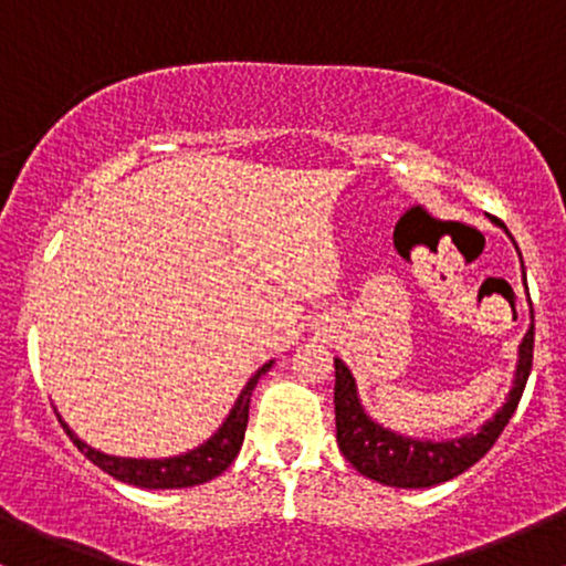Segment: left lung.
Segmentation results:
<instances>
[{
  "label": "left lung",
  "instance_id": "8db88e82",
  "mask_svg": "<svg viewBox=\"0 0 566 566\" xmlns=\"http://www.w3.org/2000/svg\"><path fill=\"white\" fill-rule=\"evenodd\" d=\"M492 220L500 229H505L497 218ZM532 348H535V324H530L527 335L518 346L513 388L505 405L476 433L450 441L401 437L391 428L375 423L361 407L350 369L340 359H335V428L343 458L361 476L375 479L386 486H401V490H420V486H433L460 476L492 450L503 428L509 426L511 415L516 412L532 369Z\"/></svg>",
  "mask_w": 566,
  "mask_h": 566
}]
</instances>
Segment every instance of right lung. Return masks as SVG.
<instances>
[{"mask_svg": "<svg viewBox=\"0 0 566 566\" xmlns=\"http://www.w3.org/2000/svg\"><path fill=\"white\" fill-rule=\"evenodd\" d=\"M271 365H274V361H265V365L247 380L239 399L233 401L229 418L223 420V426H220L205 444H199L197 450L191 452L175 454V458H116V454H106L101 450H93L90 444H84V441L63 423L61 415H57V420H61L69 439L76 444V450H80L87 460H93L97 469L106 471L108 476L119 479V482L143 486V490H180V486H197L220 476V473L233 463L239 450H242L247 418H250L252 388L258 386L261 375L269 373Z\"/></svg>", "mask_w": 566, "mask_h": 566, "instance_id": "1", "label": "right lung"}]
</instances>
